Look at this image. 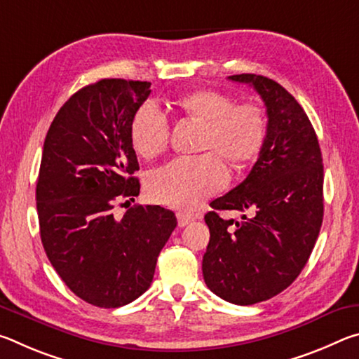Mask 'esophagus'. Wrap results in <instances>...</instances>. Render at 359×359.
Instances as JSON below:
<instances>
[{"instance_id":"esophagus-1","label":"esophagus","mask_w":359,"mask_h":359,"mask_svg":"<svg viewBox=\"0 0 359 359\" xmlns=\"http://www.w3.org/2000/svg\"><path fill=\"white\" fill-rule=\"evenodd\" d=\"M194 220V215L193 214H188V212H177V222H179V226H187L188 223Z\"/></svg>"}]
</instances>
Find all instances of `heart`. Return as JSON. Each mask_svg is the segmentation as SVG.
I'll use <instances>...</instances> for the list:
<instances>
[{"instance_id": "b5f03b06", "label": "heart", "mask_w": 359, "mask_h": 359, "mask_svg": "<svg viewBox=\"0 0 359 359\" xmlns=\"http://www.w3.org/2000/svg\"><path fill=\"white\" fill-rule=\"evenodd\" d=\"M188 117L203 123L196 156L175 158L151 172L147 193L154 201L175 209H196L223 190L229 179L222 158L231 165H245L263 145L264 117L252 102L236 104L231 96L215 90H196L179 100ZM171 125L166 112L154 101L137 109L131 120L130 137L139 155L155 158L166 150Z\"/></svg>"}]
</instances>
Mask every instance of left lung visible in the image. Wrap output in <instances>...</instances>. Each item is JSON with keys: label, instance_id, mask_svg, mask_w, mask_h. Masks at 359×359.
Wrapping results in <instances>:
<instances>
[{"label": "left lung", "instance_id": "left-lung-1", "mask_svg": "<svg viewBox=\"0 0 359 359\" xmlns=\"http://www.w3.org/2000/svg\"><path fill=\"white\" fill-rule=\"evenodd\" d=\"M264 101L267 128L247 179L210 203V241L203 257L208 288L222 299L252 306L296 280L323 222V158L311 120L280 83L257 74L229 76ZM223 210L250 211L241 222Z\"/></svg>", "mask_w": 359, "mask_h": 359}]
</instances>
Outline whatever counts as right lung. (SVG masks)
Instances as JSON below:
<instances>
[{
	"label": "right lung",
	"instance_id": "right-lung-1",
	"mask_svg": "<svg viewBox=\"0 0 359 359\" xmlns=\"http://www.w3.org/2000/svg\"><path fill=\"white\" fill-rule=\"evenodd\" d=\"M150 82L101 79L65 102L47 131L36 184L41 241L72 293L96 307L137 299L154 280L156 258L177 226L172 210L114 205L139 194L131 120Z\"/></svg>",
	"mask_w": 359,
	"mask_h": 359
}]
</instances>
